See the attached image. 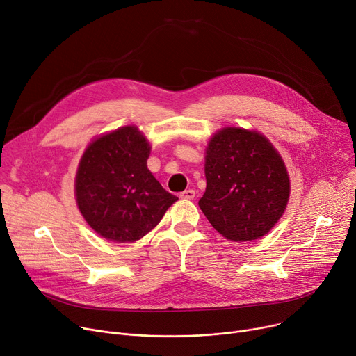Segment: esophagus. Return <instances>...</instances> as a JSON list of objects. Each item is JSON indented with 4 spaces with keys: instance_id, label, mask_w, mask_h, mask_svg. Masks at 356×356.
<instances>
[{
    "instance_id": "obj_1",
    "label": "esophagus",
    "mask_w": 356,
    "mask_h": 356,
    "mask_svg": "<svg viewBox=\"0 0 356 356\" xmlns=\"http://www.w3.org/2000/svg\"><path fill=\"white\" fill-rule=\"evenodd\" d=\"M179 197H181L182 200H194L195 191H194V190H185L184 193L179 194Z\"/></svg>"
}]
</instances>
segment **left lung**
Returning a JSON list of instances; mask_svg holds the SVG:
<instances>
[{
	"instance_id": "8db88e82",
	"label": "left lung",
	"mask_w": 356,
	"mask_h": 356,
	"mask_svg": "<svg viewBox=\"0 0 356 356\" xmlns=\"http://www.w3.org/2000/svg\"><path fill=\"white\" fill-rule=\"evenodd\" d=\"M201 211L229 241L266 236L286 211L290 178L284 161L263 134L240 127L217 131L205 146Z\"/></svg>"
}]
</instances>
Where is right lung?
<instances>
[{"mask_svg":"<svg viewBox=\"0 0 356 356\" xmlns=\"http://www.w3.org/2000/svg\"><path fill=\"white\" fill-rule=\"evenodd\" d=\"M151 143L135 124L92 139L74 178L80 214L100 237L134 243L148 234L178 198L148 170Z\"/></svg>","mask_w":356,"mask_h":356,"instance_id":"add662e5","label":"right lung"}]
</instances>
